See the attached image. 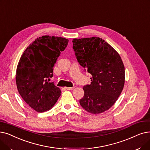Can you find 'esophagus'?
Masks as SVG:
<instances>
[{
	"instance_id": "34e87169",
	"label": "esophagus",
	"mask_w": 150,
	"mask_h": 150,
	"mask_svg": "<svg viewBox=\"0 0 150 150\" xmlns=\"http://www.w3.org/2000/svg\"><path fill=\"white\" fill-rule=\"evenodd\" d=\"M65 88L66 90H73L74 88V87H65Z\"/></svg>"
}]
</instances>
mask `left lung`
Masks as SVG:
<instances>
[{"instance_id":"left-lung-1","label":"left lung","mask_w":150,"mask_h":150,"mask_svg":"<svg viewBox=\"0 0 150 150\" xmlns=\"http://www.w3.org/2000/svg\"><path fill=\"white\" fill-rule=\"evenodd\" d=\"M77 62L91 74V84L83 86L79 103L86 111L98 114L116 102L125 84V67L120 55L102 38L73 40Z\"/></svg>"}]
</instances>
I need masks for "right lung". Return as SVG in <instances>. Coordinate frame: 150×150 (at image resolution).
Returning <instances> with one entry per match:
<instances>
[{"label":"right lung","instance_id":"right-lung-1","mask_svg":"<svg viewBox=\"0 0 150 150\" xmlns=\"http://www.w3.org/2000/svg\"><path fill=\"white\" fill-rule=\"evenodd\" d=\"M68 40L45 35L38 38L25 50L19 61L16 82L20 95L38 112L51 109L61 95L60 88L49 82L54 67Z\"/></svg>","mask_w":150,"mask_h":150}]
</instances>
